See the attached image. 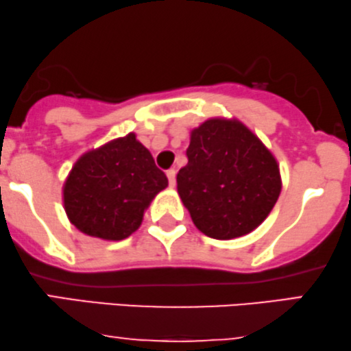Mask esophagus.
Masks as SVG:
<instances>
[{"instance_id":"esophagus-1","label":"esophagus","mask_w":351,"mask_h":351,"mask_svg":"<svg viewBox=\"0 0 351 351\" xmlns=\"http://www.w3.org/2000/svg\"><path fill=\"white\" fill-rule=\"evenodd\" d=\"M167 176V180H169V185L171 186H176V171L174 169H169L166 172Z\"/></svg>"}]
</instances>
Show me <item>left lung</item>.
Returning a JSON list of instances; mask_svg holds the SVG:
<instances>
[{
  "instance_id": "left-lung-1",
  "label": "left lung",
  "mask_w": 351,
  "mask_h": 351,
  "mask_svg": "<svg viewBox=\"0 0 351 351\" xmlns=\"http://www.w3.org/2000/svg\"><path fill=\"white\" fill-rule=\"evenodd\" d=\"M177 192L204 235L230 240L266 219L280 195L279 165L237 119L213 117L192 130Z\"/></svg>"
}]
</instances>
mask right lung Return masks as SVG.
I'll list each match as a JSON object with an SVG mask.
<instances>
[{"label": "right lung", "mask_w": 351, "mask_h": 351, "mask_svg": "<svg viewBox=\"0 0 351 351\" xmlns=\"http://www.w3.org/2000/svg\"><path fill=\"white\" fill-rule=\"evenodd\" d=\"M167 177L135 134L111 140L77 159L62 186L69 221L90 237L122 240L143 221Z\"/></svg>", "instance_id": "add662e5"}]
</instances>
